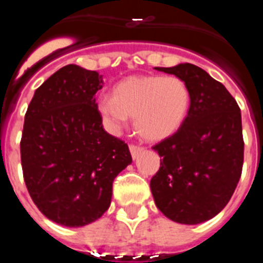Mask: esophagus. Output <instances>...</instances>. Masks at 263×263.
I'll list each match as a JSON object with an SVG mask.
<instances>
[{
    "label": "esophagus",
    "instance_id": "esophagus-1",
    "mask_svg": "<svg viewBox=\"0 0 263 263\" xmlns=\"http://www.w3.org/2000/svg\"><path fill=\"white\" fill-rule=\"evenodd\" d=\"M130 148V153H132V157L133 158H137L138 157V154L143 150L142 146H138V145H134V143H130L129 146Z\"/></svg>",
    "mask_w": 263,
    "mask_h": 263
}]
</instances>
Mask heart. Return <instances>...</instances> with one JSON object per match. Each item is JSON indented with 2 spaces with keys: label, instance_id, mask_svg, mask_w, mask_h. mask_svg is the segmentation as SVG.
<instances>
[{
  "label": "heart",
  "instance_id": "obj_1",
  "mask_svg": "<svg viewBox=\"0 0 263 263\" xmlns=\"http://www.w3.org/2000/svg\"><path fill=\"white\" fill-rule=\"evenodd\" d=\"M191 90L176 76L138 75L121 80L113 96L99 100V111L113 129L134 118L137 133L147 141L173 136L187 117Z\"/></svg>",
  "mask_w": 263,
  "mask_h": 263
}]
</instances>
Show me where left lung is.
Masks as SVG:
<instances>
[{"instance_id":"obj_1","label":"left lung","mask_w":263,"mask_h":263,"mask_svg":"<svg viewBox=\"0 0 263 263\" xmlns=\"http://www.w3.org/2000/svg\"><path fill=\"white\" fill-rule=\"evenodd\" d=\"M157 69L183 79L191 90V104L178 132L153 146L162 158L150 182L153 196L170 220L200 224L222 211L241 178L240 106L200 67L184 63Z\"/></svg>"}]
</instances>
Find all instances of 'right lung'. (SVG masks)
<instances>
[{
  "label": "right lung",
  "mask_w": 263,
  "mask_h": 263,
  "mask_svg": "<svg viewBox=\"0 0 263 263\" xmlns=\"http://www.w3.org/2000/svg\"><path fill=\"white\" fill-rule=\"evenodd\" d=\"M96 71L68 64L35 90L21 138L23 179L32 201L64 227L96 221L110 205L116 176L132 163L129 146L106 133L95 95Z\"/></svg>",
  "instance_id": "right-lung-1"
}]
</instances>
